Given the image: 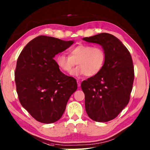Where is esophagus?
I'll use <instances>...</instances> for the list:
<instances>
[{
    "instance_id": "obj_1",
    "label": "esophagus",
    "mask_w": 150,
    "mask_h": 150,
    "mask_svg": "<svg viewBox=\"0 0 150 150\" xmlns=\"http://www.w3.org/2000/svg\"><path fill=\"white\" fill-rule=\"evenodd\" d=\"M77 85H78V86H79V87H80V86H81V82H80V81L77 80Z\"/></svg>"
}]
</instances>
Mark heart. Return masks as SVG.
I'll return each mask as SVG.
<instances>
[{"instance_id": "obj_1", "label": "heart", "mask_w": 150, "mask_h": 150, "mask_svg": "<svg viewBox=\"0 0 150 150\" xmlns=\"http://www.w3.org/2000/svg\"><path fill=\"white\" fill-rule=\"evenodd\" d=\"M69 56L59 54L55 57L59 68L64 73L71 71L76 64L79 66L71 75L93 77L97 75L104 66L106 53L100 46H92L88 44H79L69 50Z\"/></svg>"}]
</instances>
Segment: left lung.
Listing matches in <instances>:
<instances>
[{"label":"left lung","mask_w":150,"mask_h":150,"mask_svg":"<svg viewBox=\"0 0 150 150\" xmlns=\"http://www.w3.org/2000/svg\"><path fill=\"white\" fill-rule=\"evenodd\" d=\"M82 39L100 44L106 53L103 68L82 82L81 88L89 117L96 122H108L117 117L129 101L134 80L131 54L119 39L110 33Z\"/></svg>","instance_id":"1"}]
</instances>
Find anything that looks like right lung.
Returning a JSON list of instances; mask_svg holds the SVG:
<instances>
[{
  "label": "right lung",
  "instance_id": "add662e5",
  "mask_svg": "<svg viewBox=\"0 0 150 150\" xmlns=\"http://www.w3.org/2000/svg\"><path fill=\"white\" fill-rule=\"evenodd\" d=\"M73 42L40 35L27 44L17 59L15 81L19 101L40 122L59 120L77 90L75 79L60 71L53 59Z\"/></svg>",
  "mask_w": 150,
  "mask_h": 150
}]
</instances>
